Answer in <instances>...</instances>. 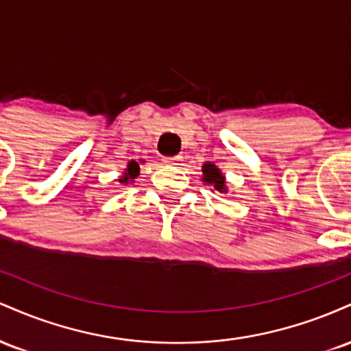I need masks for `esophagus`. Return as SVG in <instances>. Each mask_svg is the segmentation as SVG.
Instances as JSON below:
<instances>
[{
	"label": "esophagus",
	"instance_id": "1",
	"mask_svg": "<svg viewBox=\"0 0 351 351\" xmlns=\"http://www.w3.org/2000/svg\"><path fill=\"white\" fill-rule=\"evenodd\" d=\"M165 163L167 165H171V167H176V165H181V162H183V158H181V156H167V158L163 160Z\"/></svg>",
	"mask_w": 351,
	"mask_h": 351
}]
</instances>
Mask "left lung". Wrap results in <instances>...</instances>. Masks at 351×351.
Returning <instances> with one entry per match:
<instances>
[{"instance_id": "left-lung-1", "label": "left lung", "mask_w": 351, "mask_h": 351, "mask_svg": "<svg viewBox=\"0 0 351 351\" xmlns=\"http://www.w3.org/2000/svg\"><path fill=\"white\" fill-rule=\"evenodd\" d=\"M203 176H204V181L209 184H213L215 189L217 191L224 193L226 191V184H224V176L221 175L219 168H216V165L213 163H204L203 167Z\"/></svg>"}]
</instances>
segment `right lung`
I'll return each mask as SVG.
<instances>
[{"label": "right lung", "instance_id": "obj_1", "mask_svg": "<svg viewBox=\"0 0 351 351\" xmlns=\"http://www.w3.org/2000/svg\"><path fill=\"white\" fill-rule=\"evenodd\" d=\"M138 173H140L138 163L130 162L128 163V168H127V171H125V175L119 181L120 183H128V181H134L136 176H138Z\"/></svg>", "mask_w": 351, "mask_h": 351}]
</instances>
